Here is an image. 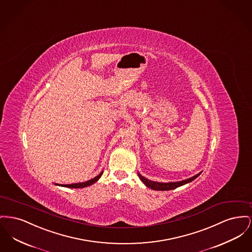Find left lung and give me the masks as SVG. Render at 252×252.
<instances>
[{"instance_id": "1", "label": "left lung", "mask_w": 252, "mask_h": 252, "mask_svg": "<svg viewBox=\"0 0 252 252\" xmlns=\"http://www.w3.org/2000/svg\"><path fill=\"white\" fill-rule=\"evenodd\" d=\"M201 174V172L190 177V178H188L185 180H182V181H178V182H169V183H161V182H157V181H152V180H149L145 178L144 176H142L139 172H137V175L138 177L140 178V180L145 184L148 188L152 189H155V190H170V189H176L180 186L185 185L187 183H189L191 182L192 180H194L196 177H198L199 175Z\"/></svg>"}]
</instances>
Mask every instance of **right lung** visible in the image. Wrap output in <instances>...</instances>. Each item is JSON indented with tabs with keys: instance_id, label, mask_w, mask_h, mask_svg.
Segmentation results:
<instances>
[{
	"instance_id": "right-lung-1",
	"label": "right lung",
	"mask_w": 252,
	"mask_h": 252,
	"mask_svg": "<svg viewBox=\"0 0 252 252\" xmlns=\"http://www.w3.org/2000/svg\"><path fill=\"white\" fill-rule=\"evenodd\" d=\"M103 172H100L97 176L94 177L93 179L91 180H88L86 182H82V183H75V184H67V185H60V184H56L58 186H63V187H67V188H72V189H79V188H85V187H88V186H91L94 183H95L102 175Z\"/></svg>"
}]
</instances>
